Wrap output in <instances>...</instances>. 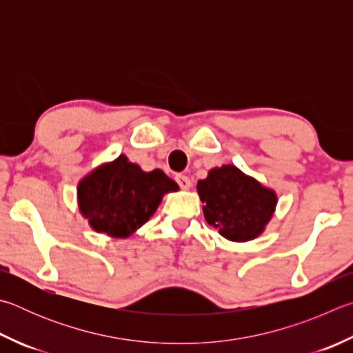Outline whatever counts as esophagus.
<instances>
[{
  "instance_id": "esophagus-1",
  "label": "esophagus",
  "mask_w": 353,
  "mask_h": 353,
  "mask_svg": "<svg viewBox=\"0 0 353 353\" xmlns=\"http://www.w3.org/2000/svg\"><path fill=\"white\" fill-rule=\"evenodd\" d=\"M176 182L179 183V187H181L182 190H190L191 188V181H190L188 176L177 174L176 176Z\"/></svg>"
}]
</instances>
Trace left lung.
<instances>
[{
	"instance_id": "1",
	"label": "left lung",
	"mask_w": 353,
	"mask_h": 353,
	"mask_svg": "<svg viewBox=\"0 0 353 353\" xmlns=\"http://www.w3.org/2000/svg\"><path fill=\"white\" fill-rule=\"evenodd\" d=\"M203 202V216L221 236L233 242H247L264 233L276 210L278 196L238 166L222 165L197 182Z\"/></svg>"
}]
</instances>
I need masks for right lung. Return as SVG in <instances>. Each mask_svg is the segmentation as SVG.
Returning <instances> with one entry per match:
<instances>
[{
    "label": "right lung",
    "mask_w": 353,
    "mask_h": 353,
    "mask_svg": "<svg viewBox=\"0 0 353 353\" xmlns=\"http://www.w3.org/2000/svg\"><path fill=\"white\" fill-rule=\"evenodd\" d=\"M177 190L162 170L146 172L120 154L81 179L77 201L94 232L128 238L150 221L166 193Z\"/></svg>",
    "instance_id": "obj_1"
}]
</instances>
